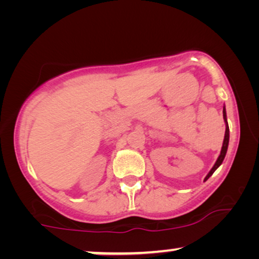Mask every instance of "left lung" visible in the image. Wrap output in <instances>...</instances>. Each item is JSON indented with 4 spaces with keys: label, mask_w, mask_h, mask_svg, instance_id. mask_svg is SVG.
Listing matches in <instances>:
<instances>
[{
    "label": "left lung",
    "mask_w": 259,
    "mask_h": 259,
    "mask_svg": "<svg viewBox=\"0 0 259 259\" xmlns=\"http://www.w3.org/2000/svg\"><path fill=\"white\" fill-rule=\"evenodd\" d=\"M223 116H224V120L226 122V130H225V137H224V141H223V147H222V151H221V154H219V157L217 159V161H215V164L213 165V167L211 168V171L208 172V175L205 177V180H207L210 177L213 175V172L217 169L219 166L222 165L223 160H224L225 158V154H226V151H228V146H229V139H230V130H229V125H228V120H226V112H225V107L223 108Z\"/></svg>",
    "instance_id": "left-lung-1"
}]
</instances>
